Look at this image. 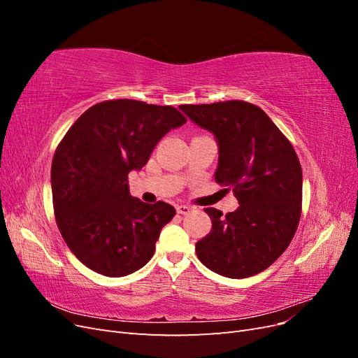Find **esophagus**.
<instances>
[{
  "label": "esophagus",
  "instance_id": "34e87169",
  "mask_svg": "<svg viewBox=\"0 0 358 358\" xmlns=\"http://www.w3.org/2000/svg\"><path fill=\"white\" fill-rule=\"evenodd\" d=\"M176 210L180 215H188L192 210V208H191V206H187V204H178L176 206Z\"/></svg>",
  "mask_w": 358,
  "mask_h": 358
}]
</instances>
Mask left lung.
I'll list each match as a JSON object with an SVG mask.
<instances>
[{"instance_id":"obj_1","label":"left lung","mask_w":358,"mask_h":358,"mask_svg":"<svg viewBox=\"0 0 358 358\" xmlns=\"http://www.w3.org/2000/svg\"><path fill=\"white\" fill-rule=\"evenodd\" d=\"M179 109L218 143L215 180L239 208H208L212 230L196 243L200 262L225 278L263 272L282 255L301 213V167L294 148L264 110L246 101L183 104Z\"/></svg>"}]
</instances>
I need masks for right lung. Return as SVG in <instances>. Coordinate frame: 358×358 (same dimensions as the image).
I'll list each match as a JSON object with an SVG mask.
<instances>
[{
  "mask_svg": "<svg viewBox=\"0 0 358 358\" xmlns=\"http://www.w3.org/2000/svg\"><path fill=\"white\" fill-rule=\"evenodd\" d=\"M185 122L171 106L112 100L90 107L64 136L52 161L53 208L64 241L86 267L121 278L152 258L176 210L133 197L128 175Z\"/></svg>",
  "mask_w": 358,
  "mask_h": 358,
  "instance_id": "right-lung-1",
  "label": "right lung"
}]
</instances>
